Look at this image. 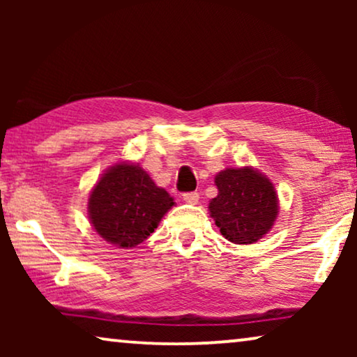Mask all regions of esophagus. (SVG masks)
Returning <instances> with one entry per match:
<instances>
[{"label": "esophagus", "mask_w": 357, "mask_h": 357, "mask_svg": "<svg viewBox=\"0 0 357 357\" xmlns=\"http://www.w3.org/2000/svg\"><path fill=\"white\" fill-rule=\"evenodd\" d=\"M199 199V193L197 192H188V193H183V202L188 203V204H197Z\"/></svg>", "instance_id": "34e87169"}]
</instances>
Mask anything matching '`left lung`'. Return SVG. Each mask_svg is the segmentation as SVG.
I'll use <instances>...</instances> for the list:
<instances>
[{
	"instance_id": "1",
	"label": "left lung",
	"mask_w": 357,
	"mask_h": 357,
	"mask_svg": "<svg viewBox=\"0 0 357 357\" xmlns=\"http://www.w3.org/2000/svg\"><path fill=\"white\" fill-rule=\"evenodd\" d=\"M218 197L209 211L227 241L253 243L270 231L278 214L275 187L250 167L226 169L216 175Z\"/></svg>"
}]
</instances>
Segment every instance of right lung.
<instances>
[{"label": "right lung", "mask_w": 357, "mask_h": 357, "mask_svg": "<svg viewBox=\"0 0 357 357\" xmlns=\"http://www.w3.org/2000/svg\"><path fill=\"white\" fill-rule=\"evenodd\" d=\"M174 199L135 164H116L97 182L89 198V219L97 234L119 247L144 242Z\"/></svg>", "instance_id": "1"}]
</instances>
